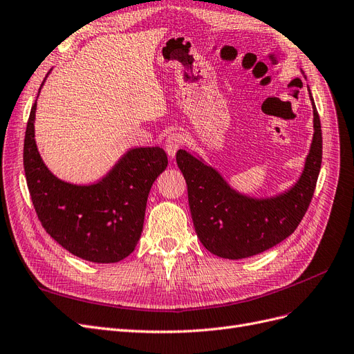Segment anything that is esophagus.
<instances>
[{"label":"esophagus","instance_id":"esophagus-1","mask_svg":"<svg viewBox=\"0 0 354 354\" xmlns=\"http://www.w3.org/2000/svg\"><path fill=\"white\" fill-rule=\"evenodd\" d=\"M182 144H184V136L179 134V133H170L166 140H165V149L166 153L170 157H175L176 151L182 147Z\"/></svg>","mask_w":354,"mask_h":354}]
</instances>
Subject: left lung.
<instances>
[{
  "label": "left lung",
  "mask_w": 354,
  "mask_h": 354,
  "mask_svg": "<svg viewBox=\"0 0 354 354\" xmlns=\"http://www.w3.org/2000/svg\"><path fill=\"white\" fill-rule=\"evenodd\" d=\"M310 100L315 133L304 174L293 188L277 197H246L232 189L216 169L178 150L176 163L187 180L194 227L212 254L227 259L252 257L289 238L299 226L315 192L322 162L321 121L312 95Z\"/></svg>",
  "instance_id": "8db88e82"
}]
</instances>
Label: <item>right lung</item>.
I'll list each match as a JSON object with an SVG mask.
<instances>
[{"label": "right lung", "mask_w": 354, "mask_h": 354, "mask_svg": "<svg viewBox=\"0 0 354 354\" xmlns=\"http://www.w3.org/2000/svg\"><path fill=\"white\" fill-rule=\"evenodd\" d=\"M35 112L36 102L26 127L23 165L39 221L78 258L99 264L124 259L141 236L150 188L167 166L165 150L131 149L102 180L73 185L52 175L42 162L35 142Z\"/></svg>", "instance_id": "obj_1"}]
</instances>
